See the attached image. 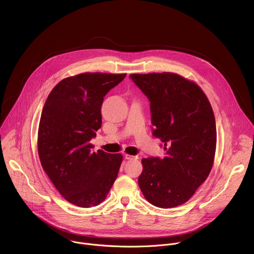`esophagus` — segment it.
<instances>
[{
    "label": "esophagus",
    "instance_id": "obj_1",
    "mask_svg": "<svg viewBox=\"0 0 254 254\" xmlns=\"http://www.w3.org/2000/svg\"><path fill=\"white\" fill-rule=\"evenodd\" d=\"M125 158L127 160H133V159H137V157H134V156H131V155H128V154H125Z\"/></svg>",
    "mask_w": 254,
    "mask_h": 254
}]
</instances>
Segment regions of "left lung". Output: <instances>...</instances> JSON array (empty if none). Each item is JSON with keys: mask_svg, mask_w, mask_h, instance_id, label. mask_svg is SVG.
<instances>
[{"mask_svg": "<svg viewBox=\"0 0 254 254\" xmlns=\"http://www.w3.org/2000/svg\"><path fill=\"white\" fill-rule=\"evenodd\" d=\"M151 101L153 134L164 143V159H142L138 186L151 204L173 208L186 203L205 182L216 152L212 106L194 81L172 72L130 74Z\"/></svg>", "mask_w": 254, "mask_h": 254, "instance_id": "8db88e82", "label": "left lung"}]
</instances>
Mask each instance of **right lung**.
<instances>
[{"mask_svg": "<svg viewBox=\"0 0 254 254\" xmlns=\"http://www.w3.org/2000/svg\"><path fill=\"white\" fill-rule=\"evenodd\" d=\"M126 75L85 72L66 77L44 104L37 137L39 159L58 192L75 206L101 203L118 177L123 155L93 152L90 139L102 124L103 97Z\"/></svg>", "mask_w": 254, "mask_h": 254, "instance_id": "right-lung-1", "label": "right lung"}]
</instances>
